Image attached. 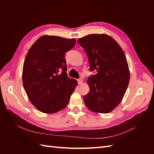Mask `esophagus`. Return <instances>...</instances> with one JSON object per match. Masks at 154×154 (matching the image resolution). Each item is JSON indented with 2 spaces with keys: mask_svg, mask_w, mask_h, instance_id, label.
Here are the masks:
<instances>
[{
  "mask_svg": "<svg viewBox=\"0 0 154 154\" xmlns=\"http://www.w3.org/2000/svg\"><path fill=\"white\" fill-rule=\"evenodd\" d=\"M77 81H78V84H82V82H83V79L82 78H79V79H78Z\"/></svg>",
  "mask_w": 154,
  "mask_h": 154,
  "instance_id": "esophagus-1",
  "label": "esophagus"
}]
</instances>
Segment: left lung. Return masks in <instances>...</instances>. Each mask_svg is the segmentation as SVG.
<instances>
[{"instance_id": "1", "label": "left lung", "mask_w": 154, "mask_h": 154, "mask_svg": "<svg viewBox=\"0 0 154 154\" xmlns=\"http://www.w3.org/2000/svg\"><path fill=\"white\" fill-rule=\"evenodd\" d=\"M87 53L91 71L90 91L84 96L85 104L95 112L106 114L114 110L127 91L130 72L125 54L114 38L105 34H92L78 40Z\"/></svg>"}]
</instances>
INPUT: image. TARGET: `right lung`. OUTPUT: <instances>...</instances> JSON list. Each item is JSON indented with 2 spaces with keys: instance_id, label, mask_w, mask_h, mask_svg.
Masks as SVG:
<instances>
[{
  "instance_id": "obj_1",
  "label": "right lung",
  "mask_w": 154,
  "mask_h": 154,
  "mask_svg": "<svg viewBox=\"0 0 154 154\" xmlns=\"http://www.w3.org/2000/svg\"><path fill=\"white\" fill-rule=\"evenodd\" d=\"M75 44L74 38L44 35L26 55L23 85L31 103L42 112H57L69 103L78 82L67 76L65 54Z\"/></svg>"
}]
</instances>
